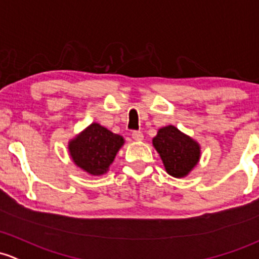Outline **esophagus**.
Masks as SVG:
<instances>
[{"mask_svg":"<svg viewBox=\"0 0 259 259\" xmlns=\"http://www.w3.org/2000/svg\"><path fill=\"white\" fill-rule=\"evenodd\" d=\"M132 138L134 139L135 141H141L144 139V135H143V133H141V132H133Z\"/></svg>","mask_w":259,"mask_h":259,"instance_id":"esophagus-1","label":"esophagus"}]
</instances>
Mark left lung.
<instances>
[{"label": "left lung", "mask_w": 259, "mask_h": 259, "mask_svg": "<svg viewBox=\"0 0 259 259\" xmlns=\"http://www.w3.org/2000/svg\"><path fill=\"white\" fill-rule=\"evenodd\" d=\"M152 145L159 152L166 172L174 178L187 176L200 161V144L174 125L159 129Z\"/></svg>", "instance_id": "obj_1"}]
</instances>
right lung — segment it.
<instances>
[{"instance_id": "add662e5", "label": "right lung", "mask_w": 259, "mask_h": 259, "mask_svg": "<svg viewBox=\"0 0 259 259\" xmlns=\"http://www.w3.org/2000/svg\"><path fill=\"white\" fill-rule=\"evenodd\" d=\"M124 143L121 135L114 134L98 122H92L70 139L68 150L75 166L89 175L100 176L108 172Z\"/></svg>"}]
</instances>
